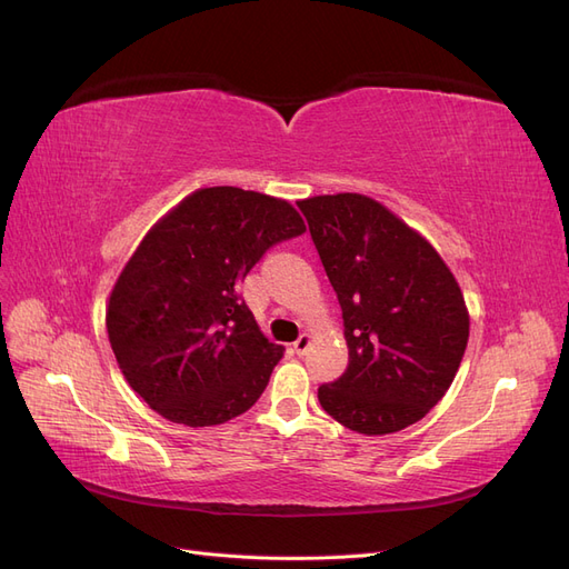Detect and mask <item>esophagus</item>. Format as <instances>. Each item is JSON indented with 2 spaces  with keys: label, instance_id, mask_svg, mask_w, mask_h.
<instances>
[{
  "label": "esophagus",
  "instance_id": "obj_1",
  "mask_svg": "<svg viewBox=\"0 0 569 569\" xmlns=\"http://www.w3.org/2000/svg\"><path fill=\"white\" fill-rule=\"evenodd\" d=\"M308 347H311V337H308V335H301V337L295 341V351H297L299 356H306Z\"/></svg>",
  "mask_w": 569,
  "mask_h": 569
}]
</instances>
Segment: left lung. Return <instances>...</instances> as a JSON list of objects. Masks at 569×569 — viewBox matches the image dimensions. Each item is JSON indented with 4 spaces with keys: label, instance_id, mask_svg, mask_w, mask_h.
I'll return each mask as SVG.
<instances>
[{
    "label": "left lung",
    "instance_id": "left-lung-1",
    "mask_svg": "<svg viewBox=\"0 0 569 569\" xmlns=\"http://www.w3.org/2000/svg\"><path fill=\"white\" fill-rule=\"evenodd\" d=\"M341 306L349 366L318 401L358 435L422 420L451 387L468 347L462 291L425 237L363 194L299 201Z\"/></svg>",
    "mask_w": 569,
    "mask_h": 569
}]
</instances>
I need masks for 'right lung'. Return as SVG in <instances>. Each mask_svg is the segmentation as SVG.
<instances>
[{"instance_id":"1","label":"right lung","mask_w":569,"mask_h":569,"mask_svg":"<svg viewBox=\"0 0 569 569\" xmlns=\"http://www.w3.org/2000/svg\"><path fill=\"white\" fill-rule=\"evenodd\" d=\"M303 232L282 199L209 187L142 239L111 291L107 330L126 380L166 420L211 427L261 399L284 349L258 330L239 284Z\"/></svg>"}]
</instances>
